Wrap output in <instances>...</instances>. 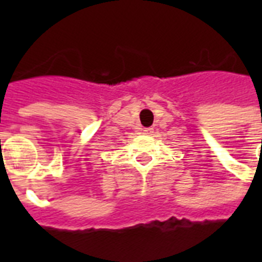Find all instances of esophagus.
Returning a JSON list of instances; mask_svg holds the SVG:
<instances>
[{
  "mask_svg": "<svg viewBox=\"0 0 262 262\" xmlns=\"http://www.w3.org/2000/svg\"><path fill=\"white\" fill-rule=\"evenodd\" d=\"M143 134H154V128L148 127V128H143Z\"/></svg>",
  "mask_w": 262,
  "mask_h": 262,
  "instance_id": "34e87169",
  "label": "esophagus"
}]
</instances>
